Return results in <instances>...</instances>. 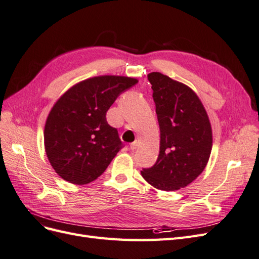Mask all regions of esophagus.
<instances>
[{"mask_svg": "<svg viewBox=\"0 0 259 259\" xmlns=\"http://www.w3.org/2000/svg\"><path fill=\"white\" fill-rule=\"evenodd\" d=\"M138 147V142L136 140V142H134V143H132L131 145H130V148H131V150H135V149Z\"/></svg>", "mask_w": 259, "mask_h": 259, "instance_id": "1", "label": "esophagus"}]
</instances>
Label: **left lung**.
I'll return each instance as SVG.
<instances>
[{
	"label": "left lung",
	"mask_w": 259,
	"mask_h": 259,
	"mask_svg": "<svg viewBox=\"0 0 259 259\" xmlns=\"http://www.w3.org/2000/svg\"><path fill=\"white\" fill-rule=\"evenodd\" d=\"M160 126V153L142 176L156 189L175 191L197 178L208 162L211 127L201 100L187 85L160 72L148 74Z\"/></svg>",
	"instance_id": "left-lung-1"
}]
</instances>
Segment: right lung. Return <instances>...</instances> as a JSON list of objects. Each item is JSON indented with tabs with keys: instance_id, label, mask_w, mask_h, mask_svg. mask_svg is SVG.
Instances as JSON below:
<instances>
[{
	"instance_id": "add662e5",
	"label": "right lung",
	"mask_w": 259,
	"mask_h": 259,
	"mask_svg": "<svg viewBox=\"0 0 259 259\" xmlns=\"http://www.w3.org/2000/svg\"><path fill=\"white\" fill-rule=\"evenodd\" d=\"M127 76L101 75L75 84L54 105L44 128L51 165L67 182L85 185L104 173L123 144L106 113L120 94L137 84Z\"/></svg>"
}]
</instances>
